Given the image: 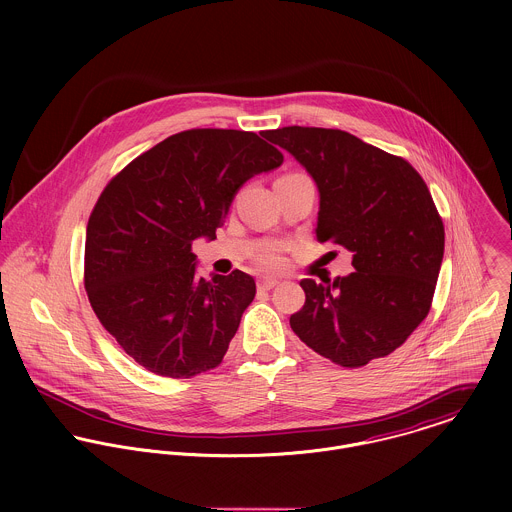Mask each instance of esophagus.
I'll list each match as a JSON object with an SVG mask.
<instances>
[{
    "label": "esophagus",
    "instance_id": "esophagus-1",
    "mask_svg": "<svg viewBox=\"0 0 512 512\" xmlns=\"http://www.w3.org/2000/svg\"><path fill=\"white\" fill-rule=\"evenodd\" d=\"M274 286H278V280H276V278L264 276V278H260V280H258V290H264V292H268V290H272Z\"/></svg>",
    "mask_w": 512,
    "mask_h": 512
}]
</instances>
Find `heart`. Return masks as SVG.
I'll return each mask as SVG.
<instances>
[{
  "mask_svg": "<svg viewBox=\"0 0 512 512\" xmlns=\"http://www.w3.org/2000/svg\"><path fill=\"white\" fill-rule=\"evenodd\" d=\"M258 260H260V264L266 266V268H278V266H282V262H284V258H282V248H280V246H272V248H268L266 252H262Z\"/></svg>",
  "mask_w": 512,
  "mask_h": 512,
  "instance_id": "heart-1",
  "label": "heart"
}]
</instances>
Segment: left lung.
<instances>
[{
    "label": "left lung",
    "instance_id": "1",
    "mask_svg": "<svg viewBox=\"0 0 512 512\" xmlns=\"http://www.w3.org/2000/svg\"><path fill=\"white\" fill-rule=\"evenodd\" d=\"M319 191L317 240L353 254L349 276L301 280L293 333L321 357L365 366L396 351L426 319L443 260V222L420 173L353 134L288 126L266 132Z\"/></svg>",
    "mask_w": 512,
    "mask_h": 512
}]
</instances>
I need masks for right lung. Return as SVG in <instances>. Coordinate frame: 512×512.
<instances>
[{"instance_id":"obj_1","label":"right lung","mask_w":512,"mask_h":512,"mask_svg":"<svg viewBox=\"0 0 512 512\" xmlns=\"http://www.w3.org/2000/svg\"><path fill=\"white\" fill-rule=\"evenodd\" d=\"M264 134L187 130L151 147L102 191L86 226L84 288L102 327L153 374L220 365L252 276L197 274L191 244L215 240L238 189L282 165Z\"/></svg>"}]
</instances>
